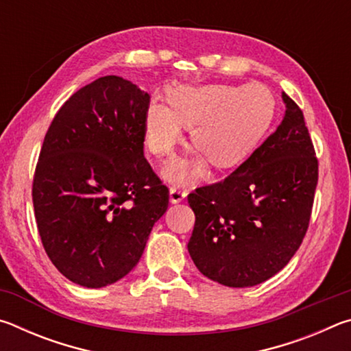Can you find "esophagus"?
Listing matches in <instances>:
<instances>
[{
    "instance_id": "34e87169",
    "label": "esophagus",
    "mask_w": 351,
    "mask_h": 351,
    "mask_svg": "<svg viewBox=\"0 0 351 351\" xmlns=\"http://www.w3.org/2000/svg\"><path fill=\"white\" fill-rule=\"evenodd\" d=\"M187 197V190L184 189H178V187H171L170 189V203H181V201Z\"/></svg>"
}]
</instances>
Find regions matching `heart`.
<instances>
[{
    "mask_svg": "<svg viewBox=\"0 0 351 351\" xmlns=\"http://www.w3.org/2000/svg\"><path fill=\"white\" fill-rule=\"evenodd\" d=\"M167 106L158 100L144 114L145 144L156 156H169L190 127V144L217 169L232 167L252 150L269 128L276 99L268 86L252 82L243 86L210 83L178 86L167 93ZM203 171L201 158L178 159L164 176L176 184L190 182Z\"/></svg>",
    "mask_w": 351,
    "mask_h": 351,
    "instance_id": "obj_1",
    "label": "heart"
}]
</instances>
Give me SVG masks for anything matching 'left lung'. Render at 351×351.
<instances>
[{
	"mask_svg": "<svg viewBox=\"0 0 351 351\" xmlns=\"http://www.w3.org/2000/svg\"><path fill=\"white\" fill-rule=\"evenodd\" d=\"M283 121L223 181L187 199L189 254L199 272L230 288L268 280L288 265L310 224L319 165L304 112L282 93Z\"/></svg>",
	"mask_w": 351,
	"mask_h": 351,
	"instance_id": "1",
	"label": "left lung"
}]
</instances>
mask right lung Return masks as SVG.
Here are the masks:
<instances>
[{
	"mask_svg": "<svg viewBox=\"0 0 351 351\" xmlns=\"http://www.w3.org/2000/svg\"><path fill=\"white\" fill-rule=\"evenodd\" d=\"M150 96L105 75L74 93L45 136L32 184L41 243L80 287L102 288L132 271L169 189L144 158Z\"/></svg>",
	"mask_w": 351,
	"mask_h": 351,
	"instance_id": "1",
	"label": "right lung"
}]
</instances>
